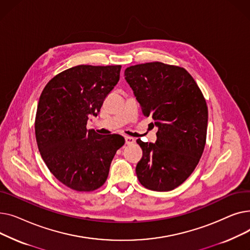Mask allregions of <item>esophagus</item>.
<instances>
[{
	"label": "esophagus",
	"mask_w": 250,
	"mask_h": 250,
	"mask_svg": "<svg viewBox=\"0 0 250 250\" xmlns=\"http://www.w3.org/2000/svg\"><path fill=\"white\" fill-rule=\"evenodd\" d=\"M125 139V144H126V145H132V144H134L136 142V140L134 138L128 137V136H126Z\"/></svg>",
	"instance_id": "esophagus-1"
}]
</instances>
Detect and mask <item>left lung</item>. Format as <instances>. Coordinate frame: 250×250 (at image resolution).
<instances>
[{
	"mask_svg": "<svg viewBox=\"0 0 250 250\" xmlns=\"http://www.w3.org/2000/svg\"><path fill=\"white\" fill-rule=\"evenodd\" d=\"M143 114L158 127L157 141L137 143L143 150L136 173L143 187L169 191L193 172L203 155L208 106L198 84L181 67L160 62L130 65L125 71Z\"/></svg>",
	"mask_w": 250,
	"mask_h": 250,
	"instance_id": "left-lung-1",
	"label": "left lung"
}]
</instances>
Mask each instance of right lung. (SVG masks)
Wrapping results in <instances>:
<instances>
[{
    "instance_id": "add662e5",
    "label": "right lung",
    "mask_w": 250,
    "mask_h": 250,
    "mask_svg": "<svg viewBox=\"0 0 250 250\" xmlns=\"http://www.w3.org/2000/svg\"><path fill=\"white\" fill-rule=\"evenodd\" d=\"M122 65L80 64L55 76L39 97L35 137L49 171L65 187L93 191L106 181L120 135H98L87 129L104 99L120 80Z\"/></svg>"
}]
</instances>
